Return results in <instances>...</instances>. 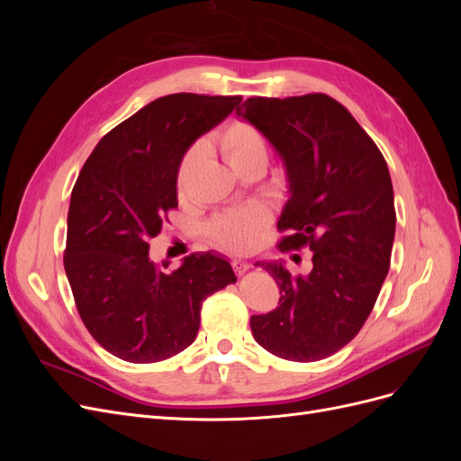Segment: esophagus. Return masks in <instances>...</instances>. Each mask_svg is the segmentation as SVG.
Wrapping results in <instances>:
<instances>
[{
    "label": "esophagus",
    "mask_w": 461,
    "mask_h": 461,
    "mask_svg": "<svg viewBox=\"0 0 461 461\" xmlns=\"http://www.w3.org/2000/svg\"><path fill=\"white\" fill-rule=\"evenodd\" d=\"M232 269H234L236 275L242 276V275L249 269V263H248V261H242V259H234V261H232Z\"/></svg>",
    "instance_id": "esophagus-1"
}]
</instances>
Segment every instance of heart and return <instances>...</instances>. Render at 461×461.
<instances>
[{
  "label": "heart",
  "mask_w": 461,
  "mask_h": 461,
  "mask_svg": "<svg viewBox=\"0 0 461 461\" xmlns=\"http://www.w3.org/2000/svg\"><path fill=\"white\" fill-rule=\"evenodd\" d=\"M219 149L230 167L240 169L249 161L267 163V142L263 134L254 127L252 122L244 119L230 121L225 129L219 132ZM202 156V146L194 144L186 149L176 169V188L183 190L186 176ZM271 215L267 209L259 203H249L240 209H230L217 215L207 225V236L217 248L227 249L232 254H246L258 242L261 230L269 225Z\"/></svg>",
  "instance_id": "1"
}]
</instances>
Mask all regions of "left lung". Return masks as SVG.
<instances>
[{"label":"left lung","mask_w":461,"mask_h":461,"mask_svg":"<svg viewBox=\"0 0 461 461\" xmlns=\"http://www.w3.org/2000/svg\"><path fill=\"white\" fill-rule=\"evenodd\" d=\"M236 113L283 158L290 200L278 249L310 248L312 271L292 275L261 263L281 290L278 308L249 319L265 350L319 361L364 327L390 269L396 209L386 161L371 136L327 94L248 97Z\"/></svg>","instance_id":"8db88e82"}]
</instances>
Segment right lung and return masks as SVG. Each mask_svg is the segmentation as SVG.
<instances>
[{
  "instance_id": "obj_1",
  "label": "right lung",
  "mask_w": 461,
  "mask_h": 461,
  "mask_svg": "<svg viewBox=\"0 0 461 461\" xmlns=\"http://www.w3.org/2000/svg\"><path fill=\"white\" fill-rule=\"evenodd\" d=\"M240 95L171 94L109 131L71 194L63 265L82 323L109 354L153 364L188 348L202 303L236 283L230 263L190 254L175 271L149 261V240L176 202V169L198 136Z\"/></svg>"
}]
</instances>
